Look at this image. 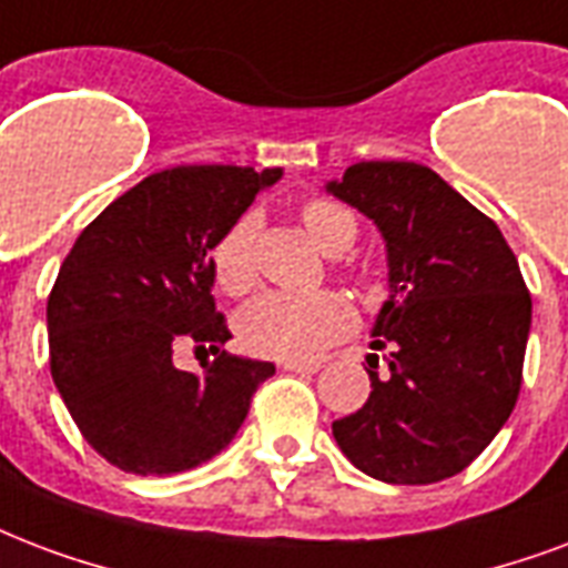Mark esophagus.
Listing matches in <instances>:
<instances>
[{"label":"esophagus","instance_id":"obj_1","mask_svg":"<svg viewBox=\"0 0 568 568\" xmlns=\"http://www.w3.org/2000/svg\"><path fill=\"white\" fill-rule=\"evenodd\" d=\"M285 372H303V375H313V372L322 369V363L315 361H283Z\"/></svg>","mask_w":568,"mask_h":568}]
</instances>
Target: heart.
Returning <instances> with one entry per match:
<instances>
[{
  "mask_svg": "<svg viewBox=\"0 0 568 568\" xmlns=\"http://www.w3.org/2000/svg\"><path fill=\"white\" fill-rule=\"evenodd\" d=\"M301 220L313 241L327 255L352 250L357 241V216L327 196H310L301 205ZM255 235L258 214L235 216L211 246V276L226 294L237 297L255 285ZM354 310L339 292L288 294L265 292L237 313V339L246 352L303 361L339 342L354 331Z\"/></svg>",
  "mask_w": 568,
  "mask_h": 568,
  "instance_id": "1",
  "label": "heart"
}]
</instances>
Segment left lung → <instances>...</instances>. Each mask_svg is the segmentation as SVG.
I'll return each instance as SVG.
<instances>
[{"label":"left lung","mask_w":568,"mask_h":568,"mask_svg":"<svg viewBox=\"0 0 568 568\" xmlns=\"http://www.w3.org/2000/svg\"><path fill=\"white\" fill-rule=\"evenodd\" d=\"M387 241L389 301L369 354L372 393L333 423L363 474L428 486L462 474L513 414L525 372L530 292L491 216L410 160H369L327 184Z\"/></svg>","instance_id":"left-lung-1"}]
</instances>
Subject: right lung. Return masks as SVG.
<instances>
[{
	"instance_id": "add662e5",
	"label": "right lung",
	"mask_w": 568,
	"mask_h": 568,
	"mask_svg": "<svg viewBox=\"0 0 568 568\" xmlns=\"http://www.w3.org/2000/svg\"><path fill=\"white\" fill-rule=\"evenodd\" d=\"M283 172L175 166L154 172L82 229L47 297L50 372L98 456L124 474L169 476L214 458L244 423L274 363L223 352L211 246ZM211 351L202 376L171 363Z\"/></svg>"
}]
</instances>
